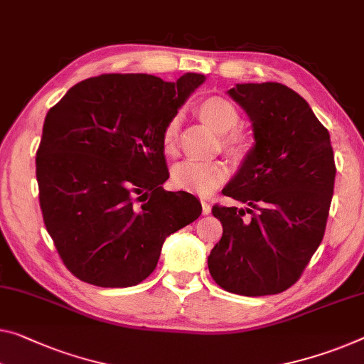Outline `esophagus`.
Here are the masks:
<instances>
[{
  "instance_id": "34e87169",
  "label": "esophagus",
  "mask_w": 364,
  "mask_h": 364,
  "mask_svg": "<svg viewBox=\"0 0 364 364\" xmlns=\"http://www.w3.org/2000/svg\"><path fill=\"white\" fill-rule=\"evenodd\" d=\"M201 213L203 215H210L211 213V206H210V203L208 201H201Z\"/></svg>"
}]
</instances>
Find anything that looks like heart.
Returning <instances> with one entry per match:
<instances>
[{"instance_id": "obj_1", "label": "heart", "mask_w": 364, "mask_h": 364, "mask_svg": "<svg viewBox=\"0 0 364 364\" xmlns=\"http://www.w3.org/2000/svg\"><path fill=\"white\" fill-rule=\"evenodd\" d=\"M200 119L211 130L221 135V146L234 161H244L254 148V138L247 132L239 130V112L231 100L221 96H211L198 105ZM178 117L167 122L163 130V149L172 156L177 148ZM229 178V167L221 161H182L172 167L171 181L174 187L195 195H210Z\"/></svg>"}]
</instances>
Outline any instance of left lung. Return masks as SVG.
Segmentation results:
<instances>
[{"instance_id": "8db88e82", "label": "left lung", "mask_w": 364, "mask_h": 364, "mask_svg": "<svg viewBox=\"0 0 364 364\" xmlns=\"http://www.w3.org/2000/svg\"><path fill=\"white\" fill-rule=\"evenodd\" d=\"M228 94L247 112L255 144L223 188L247 208L211 210L223 236L208 268L229 293L278 294L303 275L326 232L337 172L331 135L309 104L279 82L237 85Z\"/></svg>"}]
</instances>
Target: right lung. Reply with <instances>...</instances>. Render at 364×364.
Masks as SVG:
<instances>
[{
    "mask_svg": "<svg viewBox=\"0 0 364 364\" xmlns=\"http://www.w3.org/2000/svg\"><path fill=\"white\" fill-rule=\"evenodd\" d=\"M205 81L100 75L48 110L36 174L43 223L65 267L102 288L135 287L172 232L201 215L187 192H167L163 130Z\"/></svg>",
    "mask_w": 364,
    "mask_h": 364,
    "instance_id": "right-lung-1",
    "label": "right lung"
}]
</instances>
